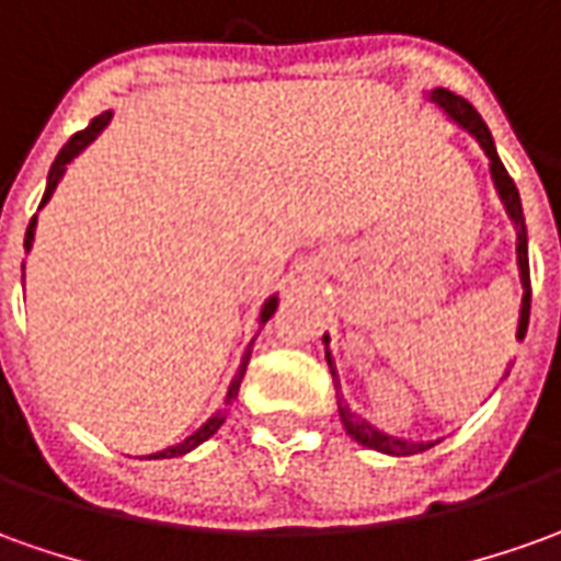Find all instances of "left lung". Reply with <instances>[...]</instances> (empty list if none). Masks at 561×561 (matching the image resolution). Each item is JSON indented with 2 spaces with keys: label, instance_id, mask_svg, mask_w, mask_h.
Wrapping results in <instances>:
<instances>
[{
  "label": "left lung",
  "instance_id": "left-lung-1",
  "mask_svg": "<svg viewBox=\"0 0 561 561\" xmlns=\"http://www.w3.org/2000/svg\"><path fill=\"white\" fill-rule=\"evenodd\" d=\"M426 101H433V104L439 106L442 113L448 116V119L455 122L457 128H463L467 135L482 147V152L489 156V171H491V184H494V193H497V199L504 205L506 217H510V224H513V230H516V266H519V282H522V304H519V322H516V341L525 337V329H528V310H531V276H528V230H525V215H522V199H519V190L513 184V178L506 174L504 162H501V156H497V147H494V137H491L489 125L482 122V116L472 110L470 101H463L460 94L448 89H430L426 91ZM329 334L322 337V344H325V359H329L331 377H334V390H341V377H337V368H334V359H331V350H329ZM510 375V368L504 371V377ZM337 411H341V424L344 430L353 436V439L365 445V448H371V451H380V455H392V457H409V455H421L426 448H433L436 442H411L402 439V436H390V433H383V430H377L371 421H365L362 414L346 405V399L341 396L337 399Z\"/></svg>",
  "mask_w": 561,
  "mask_h": 561
}]
</instances>
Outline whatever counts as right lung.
I'll return each mask as SVG.
<instances>
[{"mask_svg": "<svg viewBox=\"0 0 561 561\" xmlns=\"http://www.w3.org/2000/svg\"><path fill=\"white\" fill-rule=\"evenodd\" d=\"M110 119H113V110H106V113H101V116H94L91 119V125L85 128V131H79V135H72L67 144H64V150L57 152L55 165H51V171H48V184H45V196H42V205L55 196L57 184H60V178L67 174V165H70L72 159L79 156V152L85 150L89 144H94L98 137H101V131H104L106 125H110ZM39 205V208H42ZM33 239H36V217L30 220V227H26V236H24V249L30 251L33 249ZM276 307H279V295H270L264 300V307H261V316H257V325L264 329V322L276 312ZM254 344V341H251ZM251 344L249 350H245V356H242V362H239V371H236V377L230 380V387H227V399H224V409H217L205 424L193 433V436H186L184 442H178V445H171V448H162V451H156V455H147V460H165V457H181V455H190L193 448H199L202 442L211 439L217 430H220V424L227 421V414H230V402L239 396V383H242V377H245V368H249V359H251Z\"/></svg>", "mask_w": 561, "mask_h": 561, "instance_id": "1", "label": "right lung"}]
</instances>
